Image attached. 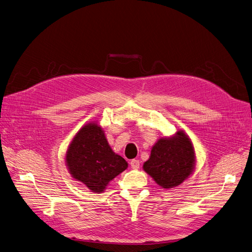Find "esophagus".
<instances>
[{
	"label": "esophagus",
	"mask_w": 252,
	"mask_h": 252,
	"mask_svg": "<svg viewBox=\"0 0 252 252\" xmlns=\"http://www.w3.org/2000/svg\"><path fill=\"white\" fill-rule=\"evenodd\" d=\"M129 163H130V167H132V169H139L140 168V161L138 159H132Z\"/></svg>",
	"instance_id": "obj_1"
}]
</instances>
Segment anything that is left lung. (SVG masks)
Masks as SVG:
<instances>
[{
    "label": "left lung",
    "mask_w": 252,
    "mask_h": 252,
    "mask_svg": "<svg viewBox=\"0 0 252 252\" xmlns=\"http://www.w3.org/2000/svg\"><path fill=\"white\" fill-rule=\"evenodd\" d=\"M194 150L190 139L182 130L171 138L159 139L151 149L143 169L162 189L180 185L194 168Z\"/></svg>",
    "instance_id": "obj_1"
}]
</instances>
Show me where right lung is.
Wrapping results in <instances>:
<instances>
[{
    "label": "right lung",
    "instance_id": "obj_1",
    "mask_svg": "<svg viewBox=\"0 0 252 252\" xmlns=\"http://www.w3.org/2000/svg\"><path fill=\"white\" fill-rule=\"evenodd\" d=\"M72 177L92 191L101 193L108 183L127 168L124 158L111 149L104 130L90 123L75 135L65 155Z\"/></svg>",
    "mask_w": 252,
    "mask_h": 252
}]
</instances>
